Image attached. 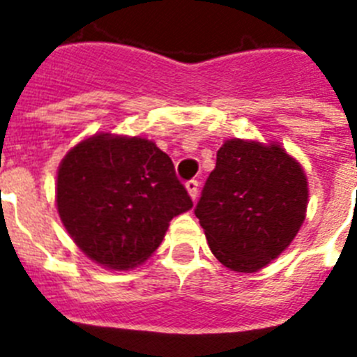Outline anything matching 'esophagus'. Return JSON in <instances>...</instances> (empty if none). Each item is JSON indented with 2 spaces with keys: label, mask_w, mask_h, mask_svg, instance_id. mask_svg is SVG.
Instances as JSON below:
<instances>
[{
  "label": "esophagus",
  "mask_w": 357,
  "mask_h": 357,
  "mask_svg": "<svg viewBox=\"0 0 357 357\" xmlns=\"http://www.w3.org/2000/svg\"><path fill=\"white\" fill-rule=\"evenodd\" d=\"M185 189H188L189 197H191V200H197L198 197V182L197 181H188L185 182Z\"/></svg>",
  "instance_id": "1"
}]
</instances>
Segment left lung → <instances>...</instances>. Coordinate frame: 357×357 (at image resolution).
<instances>
[{
	"mask_svg": "<svg viewBox=\"0 0 357 357\" xmlns=\"http://www.w3.org/2000/svg\"><path fill=\"white\" fill-rule=\"evenodd\" d=\"M307 198L304 168L279 143L229 139L195 214L214 257L232 272L254 273L298 234Z\"/></svg>",
	"mask_w": 357,
	"mask_h": 357,
	"instance_id": "8db88e82",
	"label": "left lung"
}]
</instances>
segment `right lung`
Returning a JSON list of instances; mask_svg holds the SVG:
<instances>
[{
    "mask_svg": "<svg viewBox=\"0 0 357 357\" xmlns=\"http://www.w3.org/2000/svg\"><path fill=\"white\" fill-rule=\"evenodd\" d=\"M56 211L89 259L112 270L144 263L169 222L193 207L173 162L153 141L100 132L61 160Z\"/></svg>",
    "mask_w": 357,
    "mask_h": 357,
    "instance_id": "right-lung-1",
    "label": "right lung"
}]
</instances>
